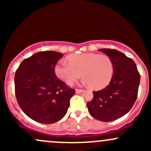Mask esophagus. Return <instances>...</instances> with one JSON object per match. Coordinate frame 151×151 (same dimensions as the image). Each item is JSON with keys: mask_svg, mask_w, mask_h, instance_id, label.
Wrapping results in <instances>:
<instances>
[{"mask_svg": "<svg viewBox=\"0 0 151 151\" xmlns=\"http://www.w3.org/2000/svg\"><path fill=\"white\" fill-rule=\"evenodd\" d=\"M75 91H76V93H79L83 92V91H84V89H77L75 90Z\"/></svg>", "mask_w": 151, "mask_h": 151, "instance_id": "34e87169", "label": "esophagus"}]
</instances>
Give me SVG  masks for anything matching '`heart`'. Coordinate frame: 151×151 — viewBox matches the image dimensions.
Returning a JSON list of instances; mask_svg holds the SVG:
<instances>
[{
    "label": "heart",
    "mask_w": 151,
    "mask_h": 151,
    "mask_svg": "<svg viewBox=\"0 0 151 151\" xmlns=\"http://www.w3.org/2000/svg\"><path fill=\"white\" fill-rule=\"evenodd\" d=\"M67 61H59L55 67V72L69 85L82 75L84 84L93 89H101L113 77V62L107 55L93 52L74 54L67 58Z\"/></svg>",
    "instance_id": "1"
}]
</instances>
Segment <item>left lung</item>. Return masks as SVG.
Here are the masks:
<instances>
[{
  "label": "left lung",
  "instance_id": "1",
  "mask_svg": "<svg viewBox=\"0 0 151 151\" xmlns=\"http://www.w3.org/2000/svg\"><path fill=\"white\" fill-rule=\"evenodd\" d=\"M99 50L113 62V77L108 86L93 91V99L86 106L91 116L108 122L124 116L132 108L138 96L140 74L134 61L124 53L114 49Z\"/></svg>",
  "mask_w": 151,
  "mask_h": 151
}]
</instances>
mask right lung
Wrapping results in <instances>:
<instances>
[{
  "label": "right lung",
  "mask_w": 151,
  "mask_h": 151,
  "mask_svg": "<svg viewBox=\"0 0 151 151\" xmlns=\"http://www.w3.org/2000/svg\"><path fill=\"white\" fill-rule=\"evenodd\" d=\"M62 57L55 51L39 52L24 60L15 72L18 104L27 116L41 124L62 119L75 93L55 74V67Z\"/></svg>",
  "instance_id": "add662e5"
}]
</instances>
